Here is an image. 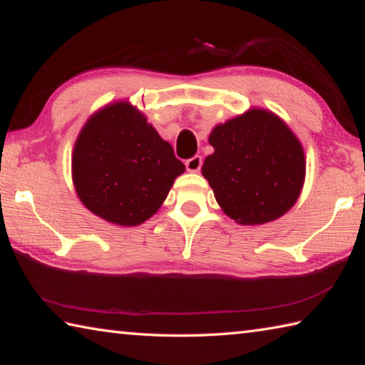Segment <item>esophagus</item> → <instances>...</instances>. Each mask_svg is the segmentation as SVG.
<instances>
[{"label": "esophagus", "mask_w": 365, "mask_h": 365, "mask_svg": "<svg viewBox=\"0 0 365 365\" xmlns=\"http://www.w3.org/2000/svg\"><path fill=\"white\" fill-rule=\"evenodd\" d=\"M202 165V158L201 156H193L185 160V168H187L188 172H197Z\"/></svg>", "instance_id": "esophagus-1"}]
</instances>
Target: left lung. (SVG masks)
Listing matches in <instances>:
<instances>
[{
    "label": "left lung",
    "mask_w": 365,
    "mask_h": 365,
    "mask_svg": "<svg viewBox=\"0 0 365 365\" xmlns=\"http://www.w3.org/2000/svg\"><path fill=\"white\" fill-rule=\"evenodd\" d=\"M202 175L219 206L238 224L261 225L292 207L304 183L302 146L285 122L251 109L217 125Z\"/></svg>",
    "instance_id": "1"
}]
</instances>
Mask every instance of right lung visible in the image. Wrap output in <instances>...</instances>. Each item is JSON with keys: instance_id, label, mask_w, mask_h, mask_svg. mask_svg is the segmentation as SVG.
Returning a JSON list of instances; mask_svg holds the SVG:
<instances>
[{"instance_id": "1", "label": "right lung", "mask_w": 365, "mask_h": 365, "mask_svg": "<svg viewBox=\"0 0 365 365\" xmlns=\"http://www.w3.org/2000/svg\"><path fill=\"white\" fill-rule=\"evenodd\" d=\"M183 170L172 146L127 103L91 117L73 148L78 197L93 214L123 227L150 219Z\"/></svg>"}]
</instances>
